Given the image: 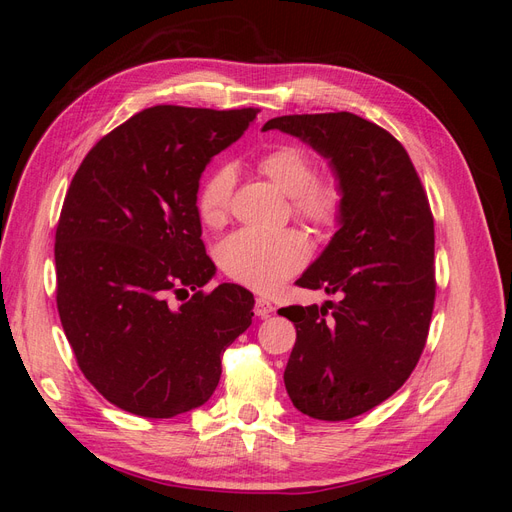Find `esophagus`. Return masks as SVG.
<instances>
[{
  "label": "esophagus",
  "instance_id": "esophagus-1",
  "mask_svg": "<svg viewBox=\"0 0 512 512\" xmlns=\"http://www.w3.org/2000/svg\"><path fill=\"white\" fill-rule=\"evenodd\" d=\"M254 312H256V316H258V318H267L269 314H273V312H275V305H273L269 299H262V297H258V299H256V303H254Z\"/></svg>",
  "mask_w": 512,
  "mask_h": 512
}]
</instances>
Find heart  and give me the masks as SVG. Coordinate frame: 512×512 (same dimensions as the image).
I'll return each mask as SVG.
<instances>
[{"label":"heart","instance_id":"b5f03b06","mask_svg":"<svg viewBox=\"0 0 512 512\" xmlns=\"http://www.w3.org/2000/svg\"><path fill=\"white\" fill-rule=\"evenodd\" d=\"M256 170L275 188L290 196L294 218L312 228L333 230L346 209V188L335 170L314 173V158L305 147L294 143L275 145L256 160ZM235 175L226 166L213 168L203 179L196 196L198 218L209 228H220L230 218ZM307 237L297 228L277 232L237 230L220 245V265L232 280L271 292L297 275L309 260Z\"/></svg>","mask_w":512,"mask_h":512}]
</instances>
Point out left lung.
<instances>
[{"mask_svg": "<svg viewBox=\"0 0 512 512\" xmlns=\"http://www.w3.org/2000/svg\"><path fill=\"white\" fill-rule=\"evenodd\" d=\"M262 130L299 136L344 181L339 230L297 280L342 301L277 314L297 329L284 371L294 408L348 421L389 399L423 354L436 301L427 192L397 138L359 115H284Z\"/></svg>", "mask_w": 512, "mask_h": 512, "instance_id": "8db88e82", "label": "left lung"}]
</instances>
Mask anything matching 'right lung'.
I'll return each mask as SVG.
<instances>
[{
  "mask_svg": "<svg viewBox=\"0 0 512 512\" xmlns=\"http://www.w3.org/2000/svg\"><path fill=\"white\" fill-rule=\"evenodd\" d=\"M256 113L145 108L102 136L72 177L55 232L57 312L83 376L121 410L170 418L203 406L222 354L252 324L247 288L200 290L215 265L196 194L209 160ZM181 293L189 301L177 308Z\"/></svg>",
  "mask_w": 512,
  "mask_h": 512,
  "instance_id": "add662e5",
  "label": "right lung"
}]
</instances>
